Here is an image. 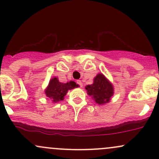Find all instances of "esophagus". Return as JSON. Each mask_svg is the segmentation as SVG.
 I'll return each instance as SVG.
<instances>
[{"label": "esophagus", "mask_w": 159, "mask_h": 159, "mask_svg": "<svg viewBox=\"0 0 159 159\" xmlns=\"http://www.w3.org/2000/svg\"><path fill=\"white\" fill-rule=\"evenodd\" d=\"M77 84H78L81 87H82V85H83V84H82V82H81V81H77Z\"/></svg>", "instance_id": "1"}]
</instances>
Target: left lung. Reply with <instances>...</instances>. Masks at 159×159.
<instances>
[{
	"label": "left lung",
	"instance_id": "left-lung-1",
	"mask_svg": "<svg viewBox=\"0 0 159 159\" xmlns=\"http://www.w3.org/2000/svg\"><path fill=\"white\" fill-rule=\"evenodd\" d=\"M87 94L92 96L98 105H104L110 102L114 95V87L112 84L105 78L103 74H98L93 79L92 84L86 86Z\"/></svg>",
	"mask_w": 159,
	"mask_h": 159
}]
</instances>
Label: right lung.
I'll use <instances>...</instances> for the list:
<instances>
[{"instance_id": "right-lung-1", "label": "right lung", "mask_w": 159, "mask_h": 159, "mask_svg": "<svg viewBox=\"0 0 159 159\" xmlns=\"http://www.w3.org/2000/svg\"><path fill=\"white\" fill-rule=\"evenodd\" d=\"M77 87L78 85L76 84L75 82L69 81L66 84L61 83L57 78L54 77L49 81L48 86L45 90V93L46 94L47 97L52 99L53 102H57L63 100L64 96L69 90Z\"/></svg>"}]
</instances>
